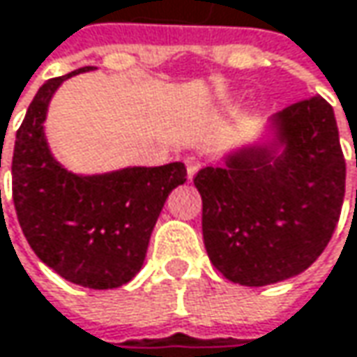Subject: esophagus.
<instances>
[{
    "label": "esophagus",
    "mask_w": 357,
    "mask_h": 357,
    "mask_svg": "<svg viewBox=\"0 0 357 357\" xmlns=\"http://www.w3.org/2000/svg\"><path fill=\"white\" fill-rule=\"evenodd\" d=\"M185 167H188V178L192 179L199 172V167H202V160L199 158H195V155H190V158H185Z\"/></svg>",
    "instance_id": "esophagus-1"
}]
</instances>
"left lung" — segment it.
Masks as SVG:
<instances>
[{
  "label": "left lung",
  "instance_id": "8db88e82",
  "mask_svg": "<svg viewBox=\"0 0 357 357\" xmlns=\"http://www.w3.org/2000/svg\"><path fill=\"white\" fill-rule=\"evenodd\" d=\"M275 121L282 155L241 151L194 178L211 264L241 286H268L307 270L332 240L346 194V160L332 105L314 96Z\"/></svg>",
  "mask_w": 357,
  "mask_h": 357
}]
</instances>
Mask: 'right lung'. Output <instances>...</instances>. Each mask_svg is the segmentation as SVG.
<instances>
[{"label":"right lung","instance_id":"obj_1","mask_svg":"<svg viewBox=\"0 0 357 357\" xmlns=\"http://www.w3.org/2000/svg\"><path fill=\"white\" fill-rule=\"evenodd\" d=\"M89 70L39 87L15 133L11 194L25 240L45 266L71 284L109 289L142 270L158 215L188 172L174 162L82 178L55 162L43 137L47 103L63 79Z\"/></svg>","mask_w":357,"mask_h":357}]
</instances>
